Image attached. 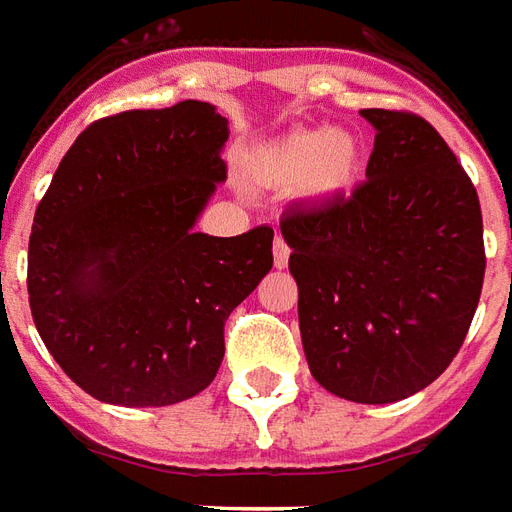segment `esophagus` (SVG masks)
<instances>
[{"mask_svg": "<svg viewBox=\"0 0 512 512\" xmlns=\"http://www.w3.org/2000/svg\"><path fill=\"white\" fill-rule=\"evenodd\" d=\"M289 253H292L289 242L283 240L281 234H278V237H275V245H272V264H275L278 270H283V267L289 264Z\"/></svg>", "mask_w": 512, "mask_h": 512, "instance_id": "34e87169", "label": "esophagus"}]
</instances>
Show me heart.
<instances>
[{"mask_svg": "<svg viewBox=\"0 0 512 512\" xmlns=\"http://www.w3.org/2000/svg\"><path fill=\"white\" fill-rule=\"evenodd\" d=\"M357 169V144L349 133L330 128L294 130L264 149L256 174L270 185H300L313 196L343 190Z\"/></svg>", "mask_w": 512, "mask_h": 512, "instance_id": "b5f03b06", "label": "heart"}]
</instances>
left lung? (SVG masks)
<instances>
[{"label": "left lung", "mask_w": 512, "mask_h": 512, "mask_svg": "<svg viewBox=\"0 0 512 512\" xmlns=\"http://www.w3.org/2000/svg\"><path fill=\"white\" fill-rule=\"evenodd\" d=\"M374 152L349 196L283 212L300 335L324 390L393 404L453 363L483 275L480 199L453 149L412 111L363 108Z\"/></svg>", "instance_id": "8db88e82"}]
</instances>
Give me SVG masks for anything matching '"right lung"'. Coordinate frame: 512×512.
<instances>
[{"label":"right lung","instance_id":"1","mask_svg":"<svg viewBox=\"0 0 512 512\" xmlns=\"http://www.w3.org/2000/svg\"><path fill=\"white\" fill-rule=\"evenodd\" d=\"M229 119L201 100L92 122L37 204L26 289L46 349L103 404L201 393L223 324L272 267V229L193 231L226 179Z\"/></svg>","mask_w":512,"mask_h":512}]
</instances>
